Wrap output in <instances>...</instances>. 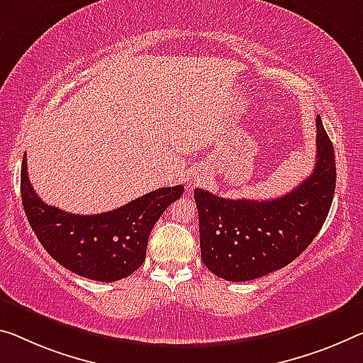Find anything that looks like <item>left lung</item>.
Masks as SVG:
<instances>
[{
    "mask_svg": "<svg viewBox=\"0 0 363 363\" xmlns=\"http://www.w3.org/2000/svg\"><path fill=\"white\" fill-rule=\"evenodd\" d=\"M336 188L334 147L316 116L313 174L276 199H225L194 189L201 259L216 276L245 282L281 269L325 224Z\"/></svg>",
    "mask_w": 363,
    "mask_h": 363,
    "instance_id": "left-lung-1",
    "label": "left lung"
}]
</instances>
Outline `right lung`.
Segmentation results:
<instances>
[{"label":"right lung","instance_id":"1","mask_svg":"<svg viewBox=\"0 0 363 363\" xmlns=\"http://www.w3.org/2000/svg\"><path fill=\"white\" fill-rule=\"evenodd\" d=\"M183 189L159 188L102 214H71L37 196L27 177L26 154L22 159V204L38 242L61 266L92 281H120L144 263L150 230Z\"/></svg>","mask_w":363,"mask_h":363}]
</instances>
